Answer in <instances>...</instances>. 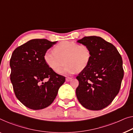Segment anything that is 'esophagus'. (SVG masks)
Here are the masks:
<instances>
[{
	"mask_svg": "<svg viewBox=\"0 0 133 133\" xmlns=\"http://www.w3.org/2000/svg\"><path fill=\"white\" fill-rule=\"evenodd\" d=\"M72 78H69V77H67V78H66V80L67 82H69V81H70L71 80H72Z\"/></svg>",
	"mask_w": 133,
	"mask_h": 133,
	"instance_id": "1",
	"label": "esophagus"
}]
</instances>
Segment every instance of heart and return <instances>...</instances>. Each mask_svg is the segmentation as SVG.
Wrapping results in <instances>:
<instances>
[{"label": "heart", "mask_w": 133, "mask_h": 133, "mask_svg": "<svg viewBox=\"0 0 133 133\" xmlns=\"http://www.w3.org/2000/svg\"><path fill=\"white\" fill-rule=\"evenodd\" d=\"M43 58L48 66L55 73H60L66 62L67 64L63 73L73 74L87 68L91 60V52L85 45L63 41L55 45L54 52H45Z\"/></svg>", "instance_id": "heart-1"}]
</instances>
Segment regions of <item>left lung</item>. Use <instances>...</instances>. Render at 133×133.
Wrapping results in <instances>:
<instances>
[{
    "label": "left lung",
    "mask_w": 133,
    "mask_h": 133,
    "mask_svg": "<svg viewBox=\"0 0 133 133\" xmlns=\"http://www.w3.org/2000/svg\"><path fill=\"white\" fill-rule=\"evenodd\" d=\"M77 42L91 52L90 64L76 77L77 98L89 110L103 109L119 91L124 77L122 57L114 45L100 37H84Z\"/></svg>",
    "instance_id": "8db88e82"
}]
</instances>
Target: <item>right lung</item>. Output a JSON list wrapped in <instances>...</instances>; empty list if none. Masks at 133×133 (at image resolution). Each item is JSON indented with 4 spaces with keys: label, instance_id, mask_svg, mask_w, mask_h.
<instances>
[{
    "label": "right lung",
    "instance_id": "1",
    "mask_svg": "<svg viewBox=\"0 0 133 133\" xmlns=\"http://www.w3.org/2000/svg\"><path fill=\"white\" fill-rule=\"evenodd\" d=\"M57 41L32 39L17 48L10 60V79L21 103L33 110L42 109L54 102L65 77L54 72L43 58ZM46 78V82L44 81Z\"/></svg>",
    "mask_w": 133,
    "mask_h": 133
}]
</instances>
